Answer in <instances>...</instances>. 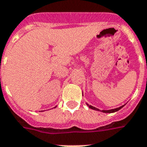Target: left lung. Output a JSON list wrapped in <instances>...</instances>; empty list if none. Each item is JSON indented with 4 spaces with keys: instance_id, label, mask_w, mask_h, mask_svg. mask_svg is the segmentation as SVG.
Listing matches in <instances>:
<instances>
[{
    "instance_id": "8db88e82",
    "label": "left lung",
    "mask_w": 147,
    "mask_h": 147,
    "mask_svg": "<svg viewBox=\"0 0 147 147\" xmlns=\"http://www.w3.org/2000/svg\"><path fill=\"white\" fill-rule=\"evenodd\" d=\"M88 105V104H87ZM88 106L89 107L90 109H94V110H97V111H99V109L97 108H96V107H94V106H90V105H88ZM124 106H120V107H119V108H116V109H109V110H102V113H115V112H116V111L119 110L120 109H122Z\"/></svg>"
}]
</instances>
